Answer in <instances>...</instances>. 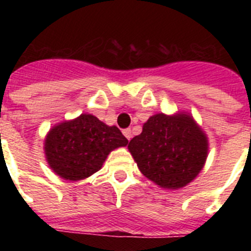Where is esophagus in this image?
I'll return each mask as SVG.
<instances>
[{
    "mask_svg": "<svg viewBox=\"0 0 251 251\" xmlns=\"http://www.w3.org/2000/svg\"><path fill=\"white\" fill-rule=\"evenodd\" d=\"M123 134H124V136H126V138H127L128 141H129V139L132 138V132H130L129 128H127V129H124L123 130Z\"/></svg>",
    "mask_w": 251,
    "mask_h": 251,
    "instance_id": "34e87169",
    "label": "esophagus"
}]
</instances>
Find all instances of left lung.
<instances>
[{"label":"left lung","mask_w":251,"mask_h":251,"mask_svg":"<svg viewBox=\"0 0 251 251\" xmlns=\"http://www.w3.org/2000/svg\"><path fill=\"white\" fill-rule=\"evenodd\" d=\"M130 154L148 179L168 190L188 185L201 172L207 158L208 141L192 115L158 113L130 139Z\"/></svg>","instance_id":"left-lung-1"}]
</instances>
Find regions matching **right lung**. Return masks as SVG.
<instances>
[{
    "instance_id": "add662e5",
    "label": "right lung",
    "mask_w": 251,
    "mask_h": 251,
    "mask_svg": "<svg viewBox=\"0 0 251 251\" xmlns=\"http://www.w3.org/2000/svg\"><path fill=\"white\" fill-rule=\"evenodd\" d=\"M127 145L128 139L115 126L109 127L92 114H80L51 128L44 150L55 174L79 181L100 170L113 150Z\"/></svg>"
}]
</instances>
